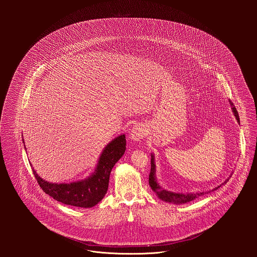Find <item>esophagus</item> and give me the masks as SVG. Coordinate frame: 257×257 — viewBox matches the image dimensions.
I'll use <instances>...</instances> for the list:
<instances>
[{"mask_svg":"<svg viewBox=\"0 0 257 257\" xmlns=\"http://www.w3.org/2000/svg\"><path fill=\"white\" fill-rule=\"evenodd\" d=\"M146 135H147V130H146L145 125L140 123V124H136L133 127V130L131 132V135H130V138L132 140L138 142V141L143 140L146 137Z\"/></svg>","mask_w":257,"mask_h":257,"instance_id":"1","label":"esophagus"}]
</instances>
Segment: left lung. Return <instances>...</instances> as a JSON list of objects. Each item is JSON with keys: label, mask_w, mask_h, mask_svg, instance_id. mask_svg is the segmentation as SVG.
I'll use <instances>...</instances> for the list:
<instances>
[{"label": "left lung", "mask_w": 257, "mask_h": 257, "mask_svg": "<svg viewBox=\"0 0 257 257\" xmlns=\"http://www.w3.org/2000/svg\"><path fill=\"white\" fill-rule=\"evenodd\" d=\"M230 105L232 106V111L237 119V121H239V115H238V112L235 109V107L233 106L232 103H230ZM148 183L149 186L151 187V189L157 194V196L163 200V201H166V202H169V203H174V204H185V203H189L195 199H197L198 197L200 196H203L204 194L206 193H210L211 191L209 192H202V193H194V194H179V193H173V192H169V191H166L164 189H162L157 182H156V178H155V164H154V158H153V155L151 156V168H150V173H149V178H148ZM226 183V181L224 182ZM222 185V184H221ZM218 186L216 188H214L212 191H215L217 190L218 188H220V186Z\"/></svg>", "instance_id": "8db88e82"}]
</instances>
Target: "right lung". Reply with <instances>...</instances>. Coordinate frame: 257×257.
I'll return each mask as SVG.
<instances>
[{"label":"right lung","instance_id":"add662e5","mask_svg":"<svg viewBox=\"0 0 257 257\" xmlns=\"http://www.w3.org/2000/svg\"><path fill=\"white\" fill-rule=\"evenodd\" d=\"M125 151V136L114 139L104 149L91 177L86 180L69 184L49 183L42 180L37 172H33L37 183L47 195L65 205L81 208H91L97 205L106 195L109 187L110 174L113 165Z\"/></svg>","mask_w":257,"mask_h":257}]
</instances>
